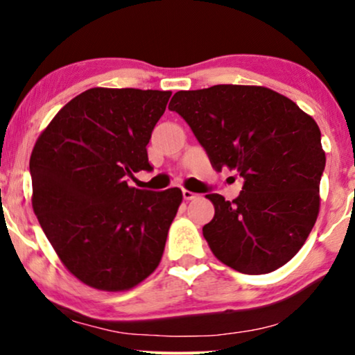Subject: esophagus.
I'll return each instance as SVG.
<instances>
[{"label":"esophagus","mask_w":355,"mask_h":355,"mask_svg":"<svg viewBox=\"0 0 355 355\" xmlns=\"http://www.w3.org/2000/svg\"><path fill=\"white\" fill-rule=\"evenodd\" d=\"M182 197H184V200H193V198L198 197V193H193L191 191H187V189H184Z\"/></svg>","instance_id":"esophagus-1"}]
</instances>
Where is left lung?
<instances>
[{"label":"left lung","mask_w":355,"mask_h":355,"mask_svg":"<svg viewBox=\"0 0 355 355\" xmlns=\"http://www.w3.org/2000/svg\"><path fill=\"white\" fill-rule=\"evenodd\" d=\"M191 125L216 171L244 179L241 196L208 193L215 216L203 226L213 255L245 275L288 263L317 221L327 157L312 116L278 92L213 85L176 92L169 103Z\"/></svg>","instance_id":"left-lung-1"}]
</instances>
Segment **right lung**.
Returning a JSON list of instances; mask_svg holds the SVG:
<instances>
[{
  "instance_id": "right-lung-1",
  "label": "right lung",
  "mask_w": 355,
  "mask_h": 355,
  "mask_svg": "<svg viewBox=\"0 0 355 355\" xmlns=\"http://www.w3.org/2000/svg\"><path fill=\"white\" fill-rule=\"evenodd\" d=\"M171 92L95 87L62 106L31 155L32 207L62 265L90 288L128 291L153 273L181 189L130 187Z\"/></svg>"
}]
</instances>
